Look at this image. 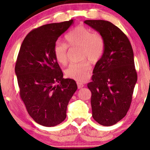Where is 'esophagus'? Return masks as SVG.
<instances>
[{"label": "esophagus", "instance_id": "esophagus-1", "mask_svg": "<svg viewBox=\"0 0 150 150\" xmlns=\"http://www.w3.org/2000/svg\"><path fill=\"white\" fill-rule=\"evenodd\" d=\"M77 87L79 89H80V88H82L84 86L83 84L81 83V82H77Z\"/></svg>", "mask_w": 150, "mask_h": 150}]
</instances>
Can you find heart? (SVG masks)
I'll return each mask as SVG.
<instances>
[{"label":"heart","mask_w":150,"mask_h":150,"mask_svg":"<svg viewBox=\"0 0 150 150\" xmlns=\"http://www.w3.org/2000/svg\"><path fill=\"white\" fill-rule=\"evenodd\" d=\"M65 43L57 42L54 47V54L56 60L62 65L68 61V47L81 48V58L88 59L91 62L100 60L105 51L104 38L100 34L93 33L87 27L79 25L75 27L64 37ZM90 73V66L87 61L72 63L66 70L67 77L77 81H84Z\"/></svg>","instance_id":"obj_1"}]
</instances>
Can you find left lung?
Masks as SVG:
<instances>
[{"label": "left lung", "instance_id": "left-lung-1", "mask_svg": "<svg viewBox=\"0 0 150 150\" xmlns=\"http://www.w3.org/2000/svg\"><path fill=\"white\" fill-rule=\"evenodd\" d=\"M105 39V51L94 67L92 92V117L100 125L116 124L127 113L137 81L134 54L128 37L108 21H84Z\"/></svg>", "mask_w": 150, "mask_h": 150}]
</instances>
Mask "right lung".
Returning <instances> with one entry per match:
<instances>
[{"instance_id": "add662e5", "label": "right lung", "mask_w": 150, "mask_h": 150, "mask_svg": "<svg viewBox=\"0 0 150 150\" xmlns=\"http://www.w3.org/2000/svg\"><path fill=\"white\" fill-rule=\"evenodd\" d=\"M73 22L48 24L30 31L17 58L15 72L20 97L30 117L42 126L51 127L64 121L67 105L77 89L74 80L63 78L54 54L57 39Z\"/></svg>"}]
</instances>
